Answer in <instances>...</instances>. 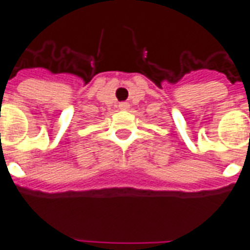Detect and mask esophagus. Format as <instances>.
Returning <instances> with one entry per match:
<instances>
[{
  "instance_id": "1",
  "label": "esophagus",
  "mask_w": 250,
  "mask_h": 250,
  "mask_svg": "<svg viewBox=\"0 0 250 250\" xmlns=\"http://www.w3.org/2000/svg\"><path fill=\"white\" fill-rule=\"evenodd\" d=\"M120 109H128L130 108V103H127V102H122V103L119 104Z\"/></svg>"
}]
</instances>
